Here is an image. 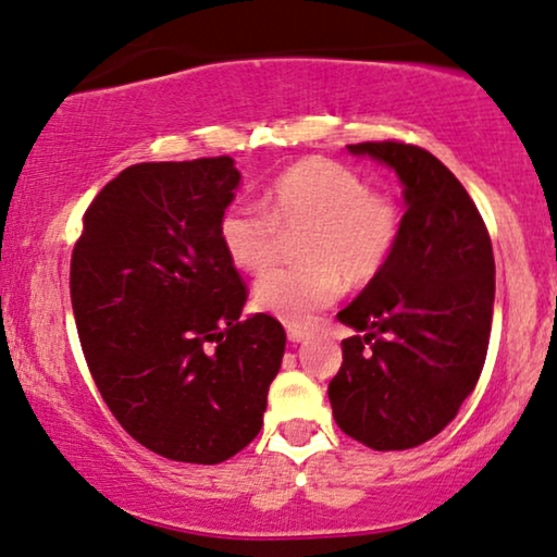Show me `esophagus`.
Masks as SVG:
<instances>
[{
  "instance_id": "1",
  "label": "esophagus",
  "mask_w": 557,
  "mask_h": 557,
  "mask_svg": "<svg viewBox=\"0 0 557 557\" xmlns=\"http://www.w3.org/2000/svg\"><path fill=\"white\" fill-rule=\"evenodd\" d=\"M287 339H290L293 344H300L308 339V331L306 329H298V326H290L287 329Z\"/></svg>"
}]
</instances>
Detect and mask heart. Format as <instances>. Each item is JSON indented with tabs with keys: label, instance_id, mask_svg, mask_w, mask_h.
Wrapping results in <instances>:
<instances>
[{
	"label": "heart",
	"instance_id": "b5f03b06",
	"mask_svg": "<svg viewBox=\"0 0 557 557\" xmlns=\"http://www.w3.org/2000/svg\"><path fill=\"white\" fill-rule=\"evenodd\" d=\"M400 210L388 195L331 159H302L264 193L262 208L236 202L218 223V238L236 270L262 274L277 262L280 234H300L302 267L270 272L255 285L259 311L287 326H306L339 298L344 283L362 287L391 262Z\"/></svg>",
	"mask_w": 557,
	"mask_h": 557
}]
</instances>
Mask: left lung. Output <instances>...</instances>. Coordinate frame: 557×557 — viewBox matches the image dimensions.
<instances>
[{"mask_svg": "<svg viewBox=\"0 0 557 557\" xmlns=\"http://www.w3.org/2000/svg\"><path fill=\"white\" fill-rule=\"evenodd\" d=\"M391 166L404 185V228L388 267L339 319L362 331L342 342L329 383L336 424L380 453L424 445L457 417L488 351L496 264L466 187L419 146H347Z\"/></svg>", "mask_w": 557, "mask_h": 557, "instance_id": "obj_1", "label": "left lung"}]
</instances>
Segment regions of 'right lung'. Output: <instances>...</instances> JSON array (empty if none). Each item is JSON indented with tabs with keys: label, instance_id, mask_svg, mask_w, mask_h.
Listing matches in <instances>:
<instances>
[{
	"label": "right lung",
	"instance_id": "obj_1",
	"mask_svg": "<svg viewBox=\"0 0 557 557\" xmlns=\"http://www.w3.org/2000/svg\"><path fill=\"white\" fill-rule=\"evenodd\" d=\"M242 185L231 157L123 169L84 213L72 306L112 417L146 449L215 466L262 429L283 323L242 319L246 287L218 238Z\"/></svg>",
	"mask_w": 557,
	"mask_h": 557
}]
</instances>
